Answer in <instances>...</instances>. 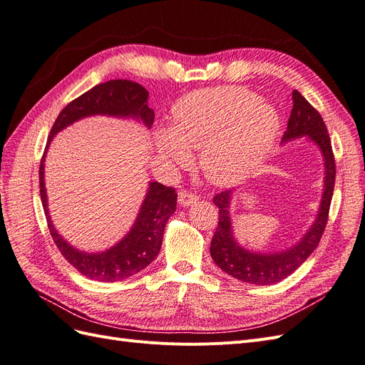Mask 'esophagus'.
Masks as SVG:
<instances>
[{"instance_id":"34e87169","label":"esophagus","mask_w":365,"mask_h":365,"mask_svg":"<svg viewBox=\"0 0 365 365\" xmlns=\"http://www.w3.org/2000/svg\"><path fill=\"white\" fill-rule=\"evenodd\" d=\"M197 200H200V197H197L195 193L185 192V190L180 192V196H178L180 205H182V207H192L193 204H196V202H197Z\"/></svg>"}]
</instances>
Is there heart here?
<instances>
[{"label":"heart","mask_w":365,"mask_h":365,"mask_svg":"<svg viewBox=\"0 0 365 365\" xmlns=\"http://www.w3.org/2000/svg\"><path fill=\"white\" fill-rule=\"evenodd\" d=\"M280 115L271 103L242 86H216L182 96L172 126L157 132V150L169 163H185L201 149V168L217 184L244 178L271 152Z\"/></svg>","instance_id":"1"}]
</instances>
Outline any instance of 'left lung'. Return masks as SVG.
<instances>
[{"label":"left lung","instance_id":"1","mask_svg":"<svg viewBox=\"0 0 365 365\" xmlns=\"http://www.w3.org/2000/svg\"><path fill=\"white\" fill-rule=\"evenodd\" d=\"M292 111L288 120V129L284 130L282 145L303 138L315 145L323 157L324 180L323 193L319 200L318 212L312 225L295 244L280 251H254L240 245L231 219V201L235 189L215 196V205L219 208V222L210 245V254L217 267L231 277L250 284H274L291 275L302 263L311 256L318 247L327 224L330 201H332L335 187V160L332 145L327 134L324 121L317 109L309 103L297 90L292 91Z\"/></svg>","mask_w":365,"mask_h":365}]
</instances>
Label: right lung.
I'll return each mask as SVG.
<instances>
[{
	"label": "right lung",
	"mask_w": 365,
	"mask_h": 365,
	"mask_svg": "<svg viewBox=\"0 0 365 365\" xmlns=\"http://www.w3.org/2000/svg\"><path fill=\"white\" fill-rule=\"evenodd\" d=\"M148 97L149 93L145 86L126 79L108 81L96 85L62 109L50 130L46 152L41 160L39 189L50 235L62 256L82 275L91 280L113 283L128 279L149 267L161 250L164 228L169 217L175 213L178 195L172 187L150 181L145 200L128 233L105 251H81L70 245L53 225L46 189L47 150L58 132L86 117L106 115L130 118L150 129L155 114H153V109L148 106Z\"/></svg>",
	"instance_id": "obj_1"
}]
</instances>
